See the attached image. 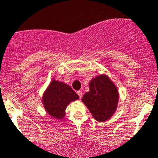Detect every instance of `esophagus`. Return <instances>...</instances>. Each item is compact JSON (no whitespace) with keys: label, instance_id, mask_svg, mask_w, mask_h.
Listing matches in <instances>:
<instances>
[{"label":"esophagus","instance_id":"1","mask_svg":"<svg viewBox=\"0 0 158 158\" xmlns=\"http://www.w3.org/2000/svg\"><path fill=\"white\" fill-rule=\"evenodd\" d=\"M77 94H78V96L79 97V98H82V92L81 91H77Z\"/></svg>","mask_w":158,"mask_h":158}]
</instances>
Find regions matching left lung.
<instances>
[{"instance_id": "8db88e82", "label": "left lung", "mask_w": 158, "mask_h": 158, "mask_svg": "<svg viewBox=\"0 0 158 158\" xmlns=\"http://www.w3.org/2000/svg\"><path fill=\"white\" fill-rule=\"evenodd\" d=\"M88 92L82 97V102L98 121L110 119L115 113L119 94L114 83L106 75H100L89 82Z\"/></svg>"}]
</instances>
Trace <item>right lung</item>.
<instances>
[{"mask_svg":"<svg viewBox=\"0 0 158 158\" xmlns=\"http://www.w3.org/2000/svg\"><path fill=\"white\" fill-rule=\"evenodd\" d=\"M79 96L68 85L52 80L45 91L43 103L45 110L55 118L61 119L70 102L78 100Z\"/></svg>","mask_w":158,"mask_h":158,"instance_id":"obj_1","label":"right lung"}]
</instances>
